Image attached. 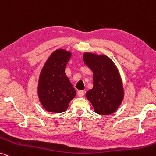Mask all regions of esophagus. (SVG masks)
<instances>
[{"mask_svg": "<svg viewBox=\"0 0 156 156\" xmlns=\"http://www.w3.org/2000/svg\"><path fill=\"white\" fill-rule=\"evenodd\" d=\"M77 94H78L79 97H82V96H84V91H81V90H80V91H78Z\"/></svg>", "mask_w": 156, "mask_h": 156, "instance_id": "esophagus-1", "label": "esophagus"}]
</instances>
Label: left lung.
Segmentation results:
<instances>
[{
    "label": "left lung",
    "instance_id": "left-lung-1",
    "mask_svg": "<svg viewBox=\"0 0 156 156\" xmlns=\"http://www.w3.org/2000/svg\"><path fill=\"white\" fill-rule=\"evenodd\" d=\"M83 59L93 72V88L86 93L94 112L107 115L118 110L124 98L122 80L118 68L106 55L85 52Z\"/></svg>",
    "mask_w": 156,
    "mask_h": 156
}]
</instances>
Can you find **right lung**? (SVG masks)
I'll return each mask as SVG.
<instances>
[{
    "label": "right lung",
    "instance_id": "obj_1",
    "mask_svg": "<svg viewBox=\"0 0 156 156\" xmlns=\"http://www.w3.org/2000/svg\"><path fill=\"white\" fill-rule=\"evenodd\" d=\"M72 53L64 49H56L42 68L38 79V96L46 110L63 112L68 108L76 91L65 74V67Z\"/></svg>",
    "mask_w": 156,
    "mask_h": 156
}]
</instances>
